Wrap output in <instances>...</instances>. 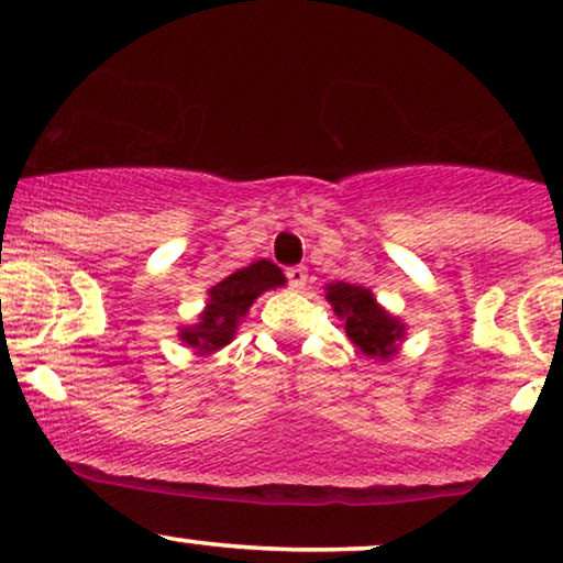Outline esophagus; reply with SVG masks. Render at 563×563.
<instances>
[{
	"mask_svg": "<svg viewBox=\"0 0 563 563\" xmlns=\"http://www.w3.org/2000/svg\"><path fill=\"white\" fill-rule=\"evenodd\" d=\"M287 276H289V287L291 289H297V291L305 289V284H307V268L305 266H291Z\"/></svg>",
	"mask_w": 563,
	"mask_h": 563,
	"instance_id": "obj_1",
	"label": "esophagus"
}]
</instances>
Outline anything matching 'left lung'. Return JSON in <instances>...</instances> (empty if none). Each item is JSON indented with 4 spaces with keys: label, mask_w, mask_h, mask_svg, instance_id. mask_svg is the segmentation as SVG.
Here are the masks:
<instances>
[{
    "label": "left lung",
    "mask_w": 563,
    "mask_h": 563,
    "mask_svg": "<svg viewBox=\"0 0 563 563\" xmlns=\"http://www.w3.org/2000/svg\"><path fill=\"white\" fill-rule=\"evenodd\" d=\"M325 299L333 312L345 322V335L351 343L374 361L397 356L407 335V325L397 314L376 302L374 291L349 282L325 284Z\"/></svg>",
    "instance_id": "left-lung-1"
}]
</instances>
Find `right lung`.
Returning <instances> with one entry per match:
<instances>
[{
	"label": "right lung",
	"mask_w": 563,
	"mask_h": 563,
	"mask_svg": "<svg viewBox=\"0 0 563 563\" xmlns=\"http://www.w3.org/2000/svg\"><path fill=\"white\" fill-rule=\"evenodd\" d=\"M287 276L268 258L235 268L233 274L207 289L205 310L199 312L195 325L179 328V341L195 349L199 356L225 349L238 333L251 305L268 289L284 287Z\"/></svg>",
	"instance_id": "right-lung-1"
}]
</instances>
